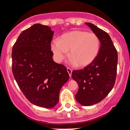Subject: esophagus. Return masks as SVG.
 Returning a JSON list of instances; mask_svg holds the SVG:
<instances>
[{
  "mask_svg": "<svg viewBox=\"0 0 130 130\" xmlns=\"http://www.w3.org/2000/svg\"><path fill=\"white\" fill-rule=\"evenodd\" d=\"M67 71H68V73L69 75H70V77H71V73H72V70H71L70 68H67Z\"/></svg>",
  "mask_w": 130,
  "mask_h": 130,
  "instance_id": "obj_1",
  "label": "esophagus"
}]
</instances>
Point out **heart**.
<instances>
[{
  "instance_id": "heart-1",
  "label": "heart",
  "mask_w": 130,
  "mask_h": 130,
  "mask_svg": "<svg viewBox=\"0 0 130 130\" xmlns=\"http://www.w3.org/2000/svg\"><path fill=\"white\" fill-rule=\"evenodd\" d=\"M100 40L93 33L75 30L62 35L60 40L54 39L51 42V50L55 60L61 62L68 54L73 65L85 66L92 62L98 55Z\"/></svg>"
}]
</instances>
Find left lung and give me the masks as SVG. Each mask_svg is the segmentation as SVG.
Segmentation results:
<instances>
[{
    "label": "left lung",
    "mask_w": 130,
    "mask_h": 130,
    "mask_svg": "<svg viewBox=\"0 0 130 130\" xmlns=\"http://www.w3.org/2000/svg\"><path fill=\"white\" fill-rule=\"evenodd\" d=\"M85 24L97 35L101 47L95 60L84 69L73 71L71 77L78 85L76 101L81 105L88 106L101 102L113 88L118 55L106 32L91 23Z\"/></svg>",
    "instance_id": "obj_1"
}]
</instances>
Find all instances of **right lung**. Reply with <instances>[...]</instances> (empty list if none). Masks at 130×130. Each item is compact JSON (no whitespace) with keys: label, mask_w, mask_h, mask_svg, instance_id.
Segmentation results:
<instances>
[{"label":"right lung","mask_w":130,"mask_h":130,"mask_svg":"<svg viewBox=\"0 0 130 130\" xmlns=\"http://www.w3.org/2000/svg\"><path fill=\"white\" fill-rule=\"evenodd\" d=\"M54 31L35 24L23 31L12 49V71L18 86L32 104L53 108L68 80L66 67L53 61L51 41Z\"/></svg>","instance_id":"add662e5"}]
</instances>
